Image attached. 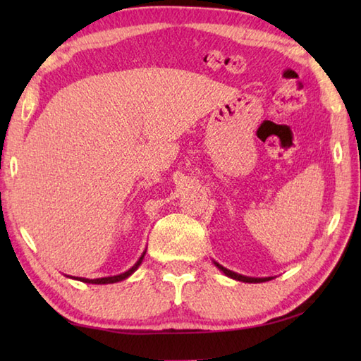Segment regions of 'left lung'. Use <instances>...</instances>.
Wrapping results in <instances>:
<instances>
[{
    "label": "left lung",
    "mask_w": 361,
    "mask_h": 361,
    "mask_svg": "<svg viewBox=\"0 0 361 361\" xmlns=\"http://www.w3.org/2000/svg\"><path fill=\"white\" fill-rule=\"evenodd\" d=\"M217 265V268L220 271H224L228 278H233V279H235V281H242V282H252V283H257V282H265V281H270L271 278H250V276H243V274H239V273H234V271H231V270H228V268H225V267H221L220 264H217V262H214Z\"/></svg>",
    "instance_id": "8db88e82"
}]
</instances>
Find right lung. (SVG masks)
Segmentation results:
<instances>
[{"instance_id":"add662e5","label":"right lung","mask_w":361,"mask_h":361,"mask_svg":"<svg viewBox=\"0 0 361 361\" xmlns=\"http://www.w3.org/2000/svg\"><path fill=\"white\" fill-rule=\"evenodd\" d=\"M144 256H145V251L142 252L141 255V257L137 259V262L130 268V270H127L126 273H121V274H116V276H109V278H97V279H87V278H71L73 279H78V281H80V282H87V283H114V282H119V281H124V279H127L130 274H133L135 271H136V268L141 265V262H142V259H144Z\"/></svg>"}]
</instances>
